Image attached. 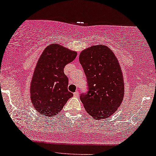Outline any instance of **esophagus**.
<instances>
[{
	"label": "esophagus",
	"instance_id": "34e87169",
	"mask_svg": "<svg viewBox=\"0 0 156 156\" xmlns=\"http://www.w3.org/2000/svg\"><path fill=\"white\" fill-rule=\"evenodd\" d=\"M73 95H74L75 97H78V95H79V92H78V91H76V92H75L74 94H73Z\"/></svg>",
	"mask_w": 156,
	"mask_h": 156
}]
</instances>
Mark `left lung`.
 Instances as JSON below:
<instances>
[{
  "mask_svg": "<svg viewBox=\"0 0 156 156\" xmlns=\"http://www.w3.org/2000/svg\"><path fill=\"white\" fill-rule=\"evenodd\" d=\"M80 63L88 81V91L80 95L86 112L95 119H106L117 111L125 96L123 74L111 49L98 44L80 53Z\"/></svg>",
  "mask_w": 156,
  "mask_h": 156,
  "instance_id": "left-lung-1",
  "label": "left lung"
}]
</instances>
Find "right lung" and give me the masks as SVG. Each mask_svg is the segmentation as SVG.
I'll return each mask as SVG.
<instances>
[{"instance_id":"add662e5","label":"right lung","mask_w":156,"mask_h":156,"mask_svg":"<svg viewBox=\"0 0 156 156\" xmlns=\"http://www.w3.org/2000/svg\"><path fill=\"white\" fill-rule=\"evenodd\" d=\"M77 52L58 44L48 45L35 67L30 85L32 105L39 114L53 117L60 113L73 94L68 91L63 69L75 60Z\"/></svg>"}]
</instances>
